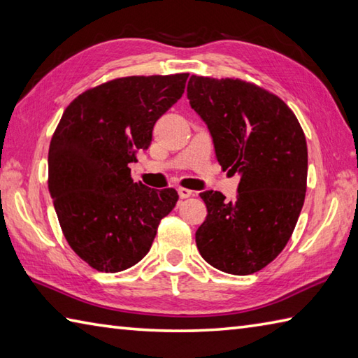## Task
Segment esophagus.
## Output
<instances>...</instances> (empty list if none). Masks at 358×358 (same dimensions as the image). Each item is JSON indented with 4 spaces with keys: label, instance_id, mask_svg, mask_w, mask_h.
Listing matches in <instances>:
<instances>
[{
    "label": "esophagus",
    "instance_id": "obj_1",
    "mask_svg": "<svg viewBox=\"0 0 358 358\" xmlns=\"http://www.w3.org/2000/svg\"><path fill=\"white\" fill-rule=\"evenodd\" d=\"M178 193H179V198H180V199H187V198H189V196H193L192 189L184 188V187H179V188H178Z\"/></svg>",
    "mask_w": 358,
    "mask_h": 358
}]
</instances>
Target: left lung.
Wrapping results in <instances>:
<instances>
[{"mask_svg":"<svg viewBox=\"0 0 358 358\" xmlns=\"http://www.w3.org/2000/svg\"><path fill=\"white\" fill-rule=\"evenodd\" d=\"M187 97L206 122L217 162L241 174L235 201L201 193L207 217L196 245L217 271L255 273L281 253L301 213L308 182L301 125L280 97L239 78L192 76Z\"/></svg>","mask_w":358,"mask_h":358,"instance_id":"1","label":"left lung"}]
</instances>
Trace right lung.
Returning <instances> with one entry per match:
<instances>
[{
  "label": "right lung",
  "instance_id": "right-lung-1",
  "mask_svg": "<svg viewBox=\"0 0 358 358\" xmlns=\"http://www.w3.org/2000/svg\"><path fill=\"white\" fill-rule=\"evenodd\" d=\"M187 78H115L64 109L49 147L48 187L71 249L99 272L137 264L176 206V189L134 182L128 165L150 147L152 127L182 97Z\"/></svg>",
  "mask_w": 358,
  "mask_h": 358
}]
</instances>
